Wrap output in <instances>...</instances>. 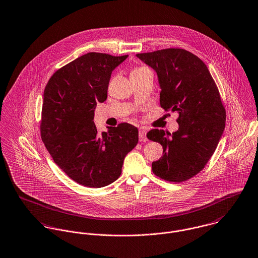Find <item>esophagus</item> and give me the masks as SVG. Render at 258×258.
<instances>
[{"mask_svg":"<svg viewBox=\"0 0 258 258\" xmlns=\"http://www.w3.org/2000/svg\"><path fill=\"white\" fill-rule=\"evenodd\" d=\"M139 140L141 142H145L147 141V131L144 129H140L139 130Z\"/></svg>","mask_w":258,"mask_h":258,"instance_id":"1","label":"esophagus"}]
</instances>
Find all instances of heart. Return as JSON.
I'll return each mask as SVG.
<instances>
[{"instance_id": "heart-1", "label": "heart", "mask_w": 258, "mask_h": 258, "mask_svg": "<svg viewBox=\"0 0 258 258\" xmlns=\"http://www.w3.org/2000/svg\"><path fill=\"white\" fill-rule=\"evenodd\" d=\"M137 70H139V69H137Z\"/></svg>"}]
</instances>
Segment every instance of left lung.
<instances>
[{
	"instance_id": "1",
	"label": "left lung",
	"mask_w": 258,
	"mask_h": 258,
	"mask_svg": "<svg viewBox=\"0 0 258 258\" xmlns=\"http://www.w3.org/2000/svg\"><path fill=\"white\" fill-rule=\"evenodd\" d=\"M136 56L152 68L161 87L160 104L179 114L178 131L153 129L148 139L163 146L152 163L153 173L169 182H184L200 173L218 147L225 126V109L217 84L204 61L182 48Z\"/></svg>"
}]
</instances>
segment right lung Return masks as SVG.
Here are the masks:
<instances>
[{
	"instance_id": "right-lung-1",
	"label": "right lung",
	"mask_w": 258,
	"mask_h": 258,
	"mask_svg": "<svg viewBox=\"0 0 258 258\" xmlns=\"http://www.w3.org/2000/svg\"><path fill=\"white\" fill-rule=\"evenodd\" d=\"M128 55L88 52L49 78L43 92L40 136L54 163L77 184L102 187L116 181L126 155L138 143L128 123L98 134L93 122L112 72Z\"/></svg>"
}]
</instances>
